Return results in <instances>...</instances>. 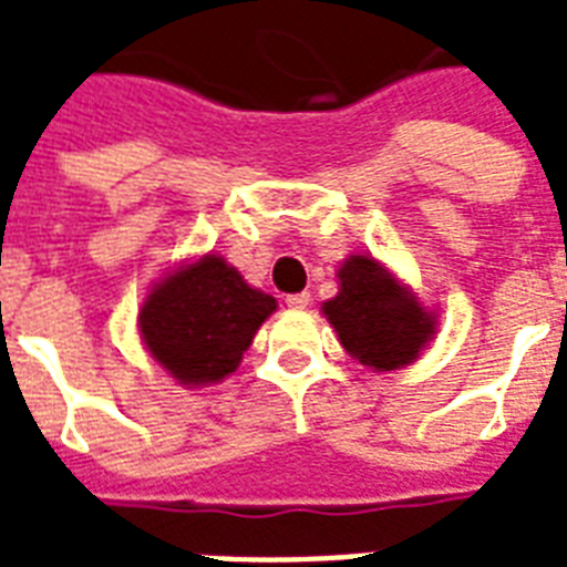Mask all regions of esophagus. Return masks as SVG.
I'll return each instance as SVG.
<instances>
[{"label":"esophagus","mask_w":567,"mask_h":567,"mask_svg":"<svg viewBox=\"0 0 567 567\" xmlns=\"http://www.w3.org/2000/svg\"><path fill=\"white\" fill-rule=\"evenodd\" d=\"M285 302H288V309L300 311V309H306V306H309L311 297L306 291H302V293H288V297H285Z\"/></svg>","instance_id":"obj_1"}]
</instances>
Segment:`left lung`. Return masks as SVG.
<instances>
[{
    "label": "left lung",
    "mask_w": 567,
    "mask_h": 567,
    "mask_svg": "<svg viewBox=\"0 0 567 567\" xmlns=\"http://www.w3.org/2000/svg\"><path fill=\"white\" fill-rule=\"evenodd\" d=\"M341 291L323 302L347 353L373 371H396L414 362L435 336V318L368 256H350L338 270Z\"/></svg>",
    "instance_id": "left-lung-1"
}]
</instances>
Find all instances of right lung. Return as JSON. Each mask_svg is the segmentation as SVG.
Returning <instances> with one entry per match:
<instances>
[{"label":"right lung","instance_id":"1","mask_svg":"<svg viewBox=\"0 0 567 567\" xmlns=\"http://www.w3.org/2000/svg\"><path fill=\"white\" fill-rule=\"evenodd\" d=\"M274 311L270 293L249 288L223 258L203 256L155 285L141 309V336L179 382L208 385L238 368Z\"/></svg>","mask_w":567,"mask_h":567}]
</instances>
